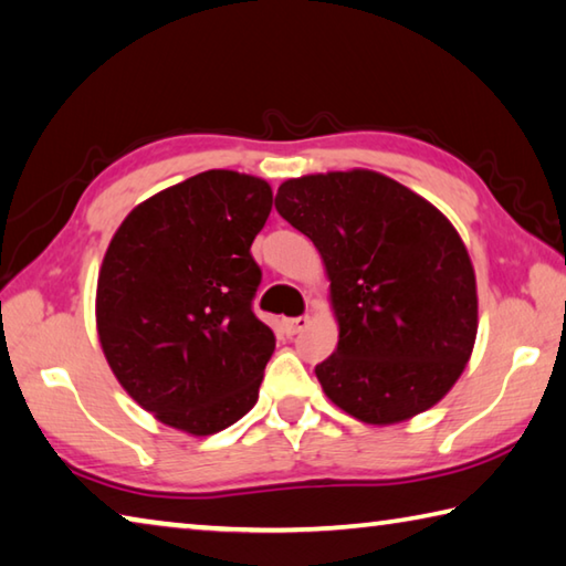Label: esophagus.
<instances>
[{
    "label": "esophagus",
    "mask_w": 566,
    "mask_h": 566,
    "mask_svg": "<svg viewBox=\"0 0 566 566\" xmlns=\"http://www.w3.org/2000/svg\"><path fill=\"white\" fill-rule=\"evenodd\" d=\"M306 326H310V316H294V318H284V322H282V328H284L286 336L300 334L302 328H306Z\"/></svg>",
    "instance_id": "obj_1"
}]
</instances>
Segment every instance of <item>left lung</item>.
Masks as SVG:
<instances>
[{"mask_svg": "<svg viewBox=\"0 0 566 566\" xmlns=\"http://www.w3.org/2000/svg\"><path fill=\"white\" fill-rule=\"evenodd\" d=\"M276 210L322 254L336 352L314 368L326 398L368 426L433 408L475 348L478 284L443 212L384 172L290 178Z\"/></svg>", "mask_w": 566, "mask_h": 566, "instance_id": "8db88e82", "label": "left lung"}]
</instances>
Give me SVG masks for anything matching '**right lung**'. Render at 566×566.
I'll return each mask as SVG.
<instances>
[{"instance_id": "1", "label": "right lung", "mask_w": 566, "mask_h": 566, "mask_svg": "<svg viewBox=\"0 0 566 566\" xmlns=\"http://www.w3.org/2000/svg\"><path fill=\"white\" fill-rule=\"evenodd\" d=\"M272 212L270 182L205 170L136 205L108 242L96 332L116 381L188 436L230 428L260 398L274 352L254 316L250 248Z\"/></svg>"}]
</instances>
